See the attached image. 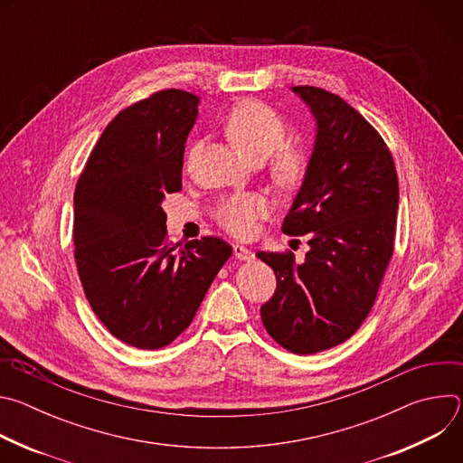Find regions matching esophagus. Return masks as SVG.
Wrapping results in <instances>:
<instances>
[{"mask_svg":"<svg viewBox=\"0 0 463 463\" xmlns=\"http://www.w3.org/2000/svg\"><path fill=\"white\" fill-rule=\"evenodd\" d=\"M232 250H234V256H236L238 260H241V261H250V260L254 258V252H252L250 249L240 245V243L232 245Z\"/></svg>","mask_w":463,"mask_h":463,"instance_id":"obj_1","label":"esophagus"}]
</instances>
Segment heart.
I'll return each instance as SVG.
<instances>
[{"instance_id": "b5f03b06", "label": "heart", "mask_w": 463, "mask_h": 463, "mask_svg": "<svg viewBox=\"0 0 463 463\" xmlns=\"http://www.w3.org/2000/svg\"><path fill=\"white\" fill-rule=\"evenodd\" d=\"M225 131L231 141L254 163L268 159L284 141L286 124L266 104L247 100L236 106L227 120ZM306 168V159L293 146L282 148L273 161V175L282 184L297 183ZM271 203L260 194L241 192L223 200L218 207L220 223L234 236H249L256 229L258 218L266 216Z\"/></svg>"}]
</instances>
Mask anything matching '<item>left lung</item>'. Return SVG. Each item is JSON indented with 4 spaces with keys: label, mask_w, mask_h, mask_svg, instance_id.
<instances>
[{
    "label": "left lung",
    "mask_w": 463,
    "mask_h": 463,
    "mask_svg": "<svg viewBox=\"0 0 463 463\" xmlns=\"http://www.w3.org/2000/svg\"><path fill=\"white\" fill-rule=\"evenodd\" d=\"M291 91L315 118V143L282 231L307 234L302 263L258 252L277 291L261 306L268 334L309 355L350 339L368 317L393 250L398 174L377 131L341 97L313 86Z\"/></svg>",
    "instance_id": "8db88e82"
}]
</instances>
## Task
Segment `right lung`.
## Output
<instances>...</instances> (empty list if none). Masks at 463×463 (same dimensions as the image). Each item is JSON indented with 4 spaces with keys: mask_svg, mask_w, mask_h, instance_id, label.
I'll list each match as a JSON object with an SVG mask.
<instances>
[{
    "mask_svg": "<svg viewBox=\"0 0 463 463\" xmlns=\"http://www.w3.org/2000/svg\"><path fill=\"white\" fill-rule=\"evenodd\" d=\"M200 97L166 90L122 109L102 131L75 190L79 277L95 315L139 350L170 345L232 254L220 238L166 240L163 202L181 190Z\"/></svg>",
    "mask_w": 463,
    "mask_h": 463,
    "instance_id": "right-lung-1",
    "label": "right lung"
}]
</instances>
